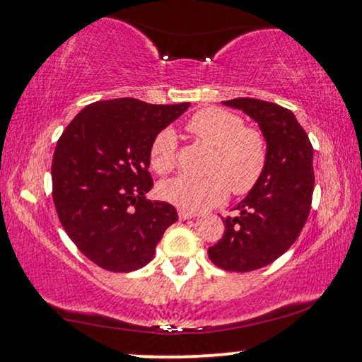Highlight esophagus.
<instances>
[{
  "mask_svg": "<svg viewBox=\"0 0 362 362\" xmlns=\"http://www.w3.org/2000/svg\"><path fill=\"white\" fill-rule=\"evenodd\" d=\"M177 215H180V220H191V218H196V216H197V214L187 212V210H180Z\"/></svg>",
  "mask_w": 362,
  "mask_h": 362,
  "instance_id": "esophagus-1",
  "label": "esophagus"
}]
</instances>
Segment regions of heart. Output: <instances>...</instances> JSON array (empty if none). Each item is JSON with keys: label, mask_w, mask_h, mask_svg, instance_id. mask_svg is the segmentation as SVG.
<instances>
[{"label": "heart", "mask_w": 362, "mask_h": 362, "mask_svg": "<svg viewBox=\"0 0 362 362\" xmlns=\"http://www.w3.org/2000/svg\"><path fill=\"white\" fill-rule=\"evenodd\" d=\"M187 131L207 146L214 155L207 163L209 176H177L160 185L165 200L187 212L215 207L231 192L247 194L257 185L267 163V146L262 132L246 127L241 116L223 108H204L189 119ZM177 141L173 129H163L150 144V166L158 175L173 171Z\"/></svg>", "instance_id": "b5f03b06"}]
</instances>
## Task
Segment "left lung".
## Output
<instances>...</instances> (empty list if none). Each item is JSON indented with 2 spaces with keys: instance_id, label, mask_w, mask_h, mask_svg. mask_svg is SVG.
Listing matches in <instances>:
<instances>
[{
  "instance_id": "left-lung-1",
  "label": "left lung",
  "mask_w": 362,
  "mask_h": 362,
  "mask_svg": "<svg viewBox=\"0 0 362 362\" xmlns=\"http://www.w3.org/2000/svg\"><path fill=\"white\" fill-rule=\"evenodd\" d=\"M223 105L259 124L267 163L257 185L233 209L236 215L223 218V238L209 247V259L223 270L251 272L285 254L305 225L314 191V150L290 110L257 98Z\"/></svg>"
}]
</instances>
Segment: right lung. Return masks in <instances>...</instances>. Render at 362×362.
<instances>
[{
    "label": "right lung",
    "instance_id": "obj_1",
    "mask_svg": "<svg viewBox=\"0 0 362 362\" xmlns=\"http://www.w3.org/2000/svg\"><path fill=\"white\" fill-rule=\"evenodd\" d=\"M191 103L150 105L116 98L87 105L53 153V202L77 249L110 272H132L153 259L177 220L168 202L147 200L153 137Z\"/></svg>",
    "mask_w": 362,
    "mask_h": 362
}]
</instances>
